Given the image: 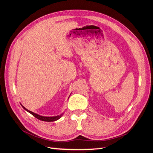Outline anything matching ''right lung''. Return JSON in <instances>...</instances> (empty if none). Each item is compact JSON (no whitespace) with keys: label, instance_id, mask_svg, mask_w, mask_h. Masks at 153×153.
I'll return each instance as SVG.
<instances>
[{"label":"right lung","instance_id":"obj_1","mask_svg":"<svg viewBox=\"0 0 153 153\" xmlns=\"http://www.w3.org/2000/svg\"><path fill=\"white\" fill-rule=\"evenodd\" d=\"M22 107L25 110H26L27 112H30L31 114L33 115L36 118L40 120H42V121H45V122H54V121H56V120L60 119L61 117H62V116L63 115V114H62L61 115L56 116H53V117H51V116L50 117H48V116H40V115H39V114H35V113H34L33 112L30 111V110H29L27 108H25L24 106H22Z\"/></svg>","mask_w":153,"mask_h":153}]
</instances>
